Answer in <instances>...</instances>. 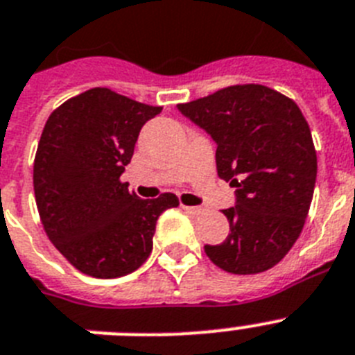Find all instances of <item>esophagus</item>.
I'll return each instance as SVG.
<instances>
[{
  "label": "esophagus",
  "mask_w": 355,
  "mask_h": 355,
  "mask_svg": "<svg viewBox=\"0 0 355 355\" xmlns=\"http://www.w3.org/2000/svg\"><path fill=\"white\" fill-rule=\"evenodd\" d=\"M183 210L187 211V214L193 215V217H196V215L202 214V208H199V207H184V205H183Z\"/></svg>",
  "instance_id": "obj_1"
}]
</instances>
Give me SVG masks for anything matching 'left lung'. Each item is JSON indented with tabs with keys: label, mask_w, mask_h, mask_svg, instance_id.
<instances>
[{
	"label": "left lung",
	"mask_w": 355,
	"mask_h": 355,
	"mask_svg": "<svg viewBox=\"0 0 355 355\" xmlns=\"http://www.w3.org/2000/svg\"><path fill=\"white\" fill-rule=\"evenodd\" d=\"M217 144L220 180L237 205L223 214L230 233L205 246L217 268L255 275L277 266L304 230L316 183V148L295 100L262 84H235L178 104Z\"/></svg>",
	"instance_id": "1"
}]
</instances>
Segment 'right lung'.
<instances>
[{
  "instance_id": "right-lung-1",
  "label": "right lung",
  "mask_w": 355,
  "mask_h": 355,
  "mask_svg": "<svg viewBox=\"0 0 355 355\" xmlns=\"http://www.w3.org/2000/svg\"><path fill=\"white\" fill-rule=\"evenodd\" d=\"M162 107L91 87L48 116L33 159V192L51 244L95 278L136 271L153 251L157 217L174 193L140 199L120 181L140 129Z\"/></svg>"
}]
</instances>
